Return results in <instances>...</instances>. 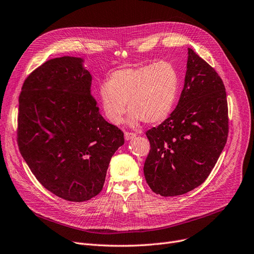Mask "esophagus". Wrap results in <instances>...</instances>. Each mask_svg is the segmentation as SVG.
Segmentation results:
<instances>
[{
	"instance_id": "esophagus-1",
	"label": "esophagus",
	"mask_w": 254,
	"mask_h": 254,
	"mask_svg": "<svg viewBox=\"0 0 254 254\" xmlns=\"http://www.w3.org/2000/svg\"><path fill=\"white\" fill-rule=\"evenodd\" d=\"M136 136L135 133H132V132H125V139L130 140L132 138H134Z\"/></svg>"
}]
</instances>
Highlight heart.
Wrapping results in <instances>:
<instances>
[{
	"label": "heart",
	"instance_id": "obj_1",
	"mask_svg": "<svg viewBox=\"0 0 254 254\" xmlns=\"http://www.w3.org/2000/svg\"><path fill=\"white\" fill-rule=\"evenodd\" d=\"M179 90V75L168 62H158L114 71L99 90L104 115L118 125L130 110L128 123L158 124L170 116Z\"/></svg>",
	"mask_w": 254,
	"mask_h": 254
}]
</instances>
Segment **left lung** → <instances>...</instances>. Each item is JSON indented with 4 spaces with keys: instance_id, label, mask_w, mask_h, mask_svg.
<instances>
[{
    "instance_id": "left-lung-1",
    "label": "left lung",
    "mask_w": 254,
    "mask_h": 254,
    "mask_svg": "<svg viewBox=\"0 0 254 254\" xmlns=\"http://www.w3.org/2000/svg\"><path fill=\"white\" fill-rule=\"evenodd\" d=\"M228 110L222 79L188 48L185 82L175 111L146 132L151 149L143 174L156 194L176 196L202 184L225 146Z\"/></svg>"
}]
</instances>
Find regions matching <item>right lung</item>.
Wrapping results in <instances>:
<instances>
[{
    "label": "right lung",
    "instance_id": "1",
    "mask_svg": "<svg viewBox=\"0 0 254 254\" xmlns=\"http://www.w3.org/2000/svg\"><path fill=\"white\" fill-rule=\"evenodd\" d=\"M83 60H48L26 78L19 95L17 143L39 183L69 201L102 190L124 133L99 113Z\"/></svg>",
    "mask_w": 254,
    "mask_h": 254
}]
</instances>
